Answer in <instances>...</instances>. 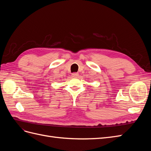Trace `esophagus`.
I'll return each instance as SVG.
<instances>
[{
  "label": "esophagus",
  "mask_w": 151,
  "mask_h": 151,
  "mask_svg": "<svg viewBox=\"0 0 151 151\" xmlns=\"http://www.w3.org/2000/svg\"><path fill=\"white\" fill-rule=\"evenodd\" d=\"M72 76L73 77H77L79 76V73L77 72H74V73H72Z\"/></svg>",
  "instance_id": "1"
}]
</instances>
